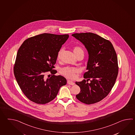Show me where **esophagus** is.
Masks as SVG:
<instances>
[{"label":"esophagus","mask_w":135,"mask_h":135,"mask_svg":"<svg viewBox=\"0 0 135 135\" xmlns=\"http://www.w3.org/2000/svg\"><path fill=\"white\" fill-rule=\"evenodd\" d=\"M67 83H68L69 84L71 85H74L75 84L74 83H73V81H72L71 80H68V81H67Z\"/></svg>","instance_id":"esophagus-1"}]
</instances>
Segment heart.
<instances>
[{"instance_id":"1","label":"heart","mask_w":135,"mask_h":135,"mask_svg":"<svg viewBox=\"0 0 135 135\" xmlns=\"http://www.w3.org/2000/svg\"><path fill=\"white\" fill-rule=\"evenodd\" d=\"M73 51L76 56L78 55H80V54H84L83 49L79 46H76L74 47ZM63 52V49L61 48L58 52L57 56L58 60H60L62 56ZM78 72H79L78 69L73 68H70V67H65V68H62L60 70L61 74L63 75L64 77L70 79H74L76 77V74Z\"/></svg>"}]
</instances>
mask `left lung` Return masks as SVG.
Returning a JSON list of instances; mask_svg holds the SVG:
<instances>
[{
  "label": "left lung",
  "instance_id": "1",
  "mask_svg": "<svg viewBox=\"0 0 135 135\" xmlns=\"http://www.w3.org/2000/svg\"><path fill=\"white\" fill-rule=\"evenodd\" d=\"M73 37L85 46L88 60L85 80L76 81L80 91L76 97L80 102L95 103L107 97L114 85L118 73L117 55L109 40L93 33H75ZM90 80L88 83L86 81Z\"/></svg>",
  "mask_w": 135,
  "mask_h": 135
}]
</instances>
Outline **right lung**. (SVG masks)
Returning a JSON list of instances; mask_svg holds the SVG:
<instances>
[{
  "label": "right lung",
  "instance_id": "add662e5",
  "mask_svg": "<svg viewBox=\"0 0 135 135\" xmlns=\"http://www.w3.org/2000/svg\"><path fill=\"white\" fill-rule=\"evenodd\" d=\"M69 35L43 33L26 40L18 50L14 66V74L21 90L30 100L44 104L55 99L66 78L55 76L52 69L58 52ZM52 74L48 78L47 71Z\"/></svg>",
  "mask_w": 135,
  "mask_h": 135
}]
</instances>
